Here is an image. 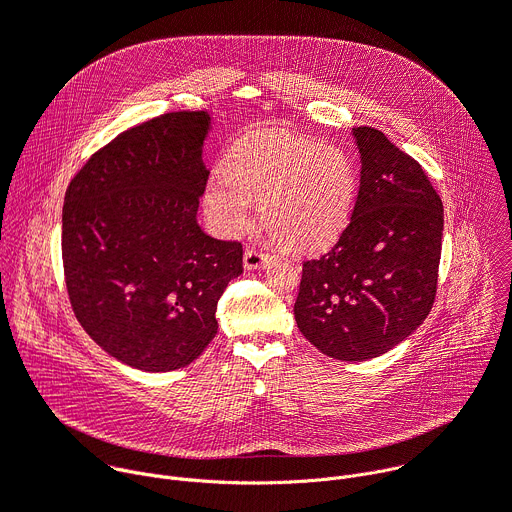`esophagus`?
I'll use <instances>...</instances> for the list:
<instances>
[{
	"label": "esophagus",
	"instance_id": "esophagus-1",
	"mask_svg": "<svg viewBox=\"0 0 512 512\" xmlns=\"http://www.w3.org/2000/svg\"><path fill=\"white\" fill-rule=\"evenodd\" d=\"M271 261H273V257H271L269 253L259 251V249H253V247H249V249L245 251V255H243V263H245L247 269H259V267L269 265Z\"/></svg>",
	"mask_w": 512,
	"mask_h": 512
}]
</instances>
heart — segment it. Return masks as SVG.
I'll use <instances>...</instances> for the list:
<instances>
[{
    "instance_id": "1",
    "label": "heart",
    "mask_w": 512,
    "mask_h": 512,
    "mask_svg": "<svg viewBox=\"0 0 512 512\" xmlns=\"http://www.w3.org/2000/svg\"><path fill=\"white\" fill-rule=\"evenodd\" d=\"M356 198L350 158L330 143L261 129L243 137L227 158L225 174L206 182L202 204L221 235L243 231L251 202L261 225L287 251H320L344 231Z\"/></svg>"
}]
</instances>
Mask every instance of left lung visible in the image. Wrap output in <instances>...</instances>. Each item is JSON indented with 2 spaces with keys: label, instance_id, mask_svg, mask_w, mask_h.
Listing matches in <instances>:
<instances>
[{
  "label": "left lung",
  "instance_id": "8db88e82",
  "mask_svg": "<svg viewBox=\"0 0 512 512\" xmlns=\"http://www.w3.org/2000/svg\"><path fill=\"white\" fill-rule=\"evenodd\" d=\"M352 135L362 166L350 223L326 255L304 261L294 314L320 352L360 362L389 352L427 318L444 204L383 131L362 125Z\"/></svg>",
  "mask_w": 512,
  "mask_h": 512
}]
</instances>
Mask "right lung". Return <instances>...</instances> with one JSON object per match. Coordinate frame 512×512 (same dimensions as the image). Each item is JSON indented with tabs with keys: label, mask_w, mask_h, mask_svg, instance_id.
Instances as JSON below:
<instances>
[{
	"label": "right lung",
	"mask_w": 512,
	"mask_h": 512,
	"mask_svg": "<svg viewBox=\"0 0 512 512\" xmlns=\"http://www.w3.org/2000/svg\"><path fill=\"white\" fill-rule=\"evenodd\" d=\"M206 111L119 133L70 180L62 206L68 300L87 334L127 367H186L218 330L216 304L243 273V247L196 221L208 170Z\"/></svg>",
	"instance_id": "obj_1"
}]
</instances>
